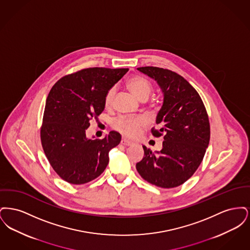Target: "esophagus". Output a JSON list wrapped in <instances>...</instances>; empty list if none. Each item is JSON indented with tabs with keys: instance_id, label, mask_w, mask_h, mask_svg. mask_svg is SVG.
<instances>
[{
	"instance_id": "34e87169",
	"label": "esophagus",
	"mask_w": 250,
	"mask_h": 250,
	"mask_svg": "<svg viewBox=\"0 0 250 250\" xmlns=\"http://www.w3.org/2000/svg\"><path fill=\"white\" fill-rule=\"evenodd\" d=\"M121 143L123 144V145H125V146H130L133 144L132 142L130 141H128V140H126V139H122V141H121Z\"/></svg>"
}]
</instances>
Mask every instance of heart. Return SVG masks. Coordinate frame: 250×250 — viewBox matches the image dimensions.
Returning a JSON list of instances; mask_svg holds the SVG:
<instances>
[{
  "label": "heart",
  "mask_w": 250,
  "mask_h": 250,
  "mask_svg": "<svg viewBox=\"0 0 250 250\" xmlns=\"http://www.w3.org/2000/svg\"><path fill=\"white\" fill-rule=\"evenodd\" d=\"M126 85L131 93L140 100L147 99L151 94L153 87L148 80L142 76H133L127 80ZM115 87H111L107 90L104 103L106 107H110L113 103V98L115 95ZM147 124L146 119L143 116L137 117H119L114 121L113 127L122 134L127 137H135L139 134L145 125Z\"/></svg>",
  "instance_id": "obj_1"
}]
</instances>
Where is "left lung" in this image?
Wrapping results in <instances>:
<instances>
[{
  "label": "left lung",
  "mask_w": 250,
  "mask_h": 250,
  "mask_svg": "<svg viewBox=\"0 0 250 250\" xmlns=\"http://www.w3.org/2000/svg\"><path fill=\"white\" fill-rule=\"evenodd\" d=\"M138 70L154 79L163 93V105L156 115L164 136L162 150L152 152L143 146V160L136 164L140 175L162 188H172L188 181L201 165L210 141V124L198 92L182 76L155 66Z\"/></svg>",
  "instance_id": "obj_1"
}]
</instances>
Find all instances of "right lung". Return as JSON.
<instances>
[{"label":"right lung","instance_id":"right-lung-1","mask_svg":"<svg viewBox=\"0 0 250 250\" xmlns=\"http://www.w3.org/2000/svg\"><path fill=\"white\" fill-rule=\"evenodd\" d=\"M128 68L92 67L60 79L46 101L40 136L49 164L61 178L83 185L107 167L108 152L121 142L110 131L104 139H88L86 129L105 108V95Z\"/></svg>","mask_w":250,"mask_h":250}]
</instances>
